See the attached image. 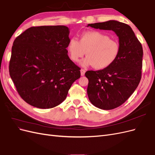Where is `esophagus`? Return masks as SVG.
<instances>
[{"instance_id": "obj_1", "label": "esophagus", "mask_w": 155, "mask_h": 155, "mask_svg": "<svg viewBox=\"0 0 155 155\" xmlns=\"http://www.w3.org/2000/svg\"><path fill=\"white\" fill-rule=\"evenodd\" d=\"M80 71H81V75L82 76H83L84 75H85V70H84V69H81Z\"/></svg>"}]
</instances>
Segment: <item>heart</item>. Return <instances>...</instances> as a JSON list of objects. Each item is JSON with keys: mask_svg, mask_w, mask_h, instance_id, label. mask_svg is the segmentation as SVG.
<instances>
[{"mask_svg": "<svg viewBox=\"0 0 155 155\" xmlns=\"http://www.w3.org/2000/svg\"><path fill=\"white\" fill-rule=\"evenodd\" d=\"M67 51L72 61L78 62L86 51L87 57L81 62L83 67L93 66L96 70L109 67L118 58L120 46L104 32L86 31L80 35L79 41L72 38L68 42Z\"/></svg>", "mask_w": 155, "mask_h": 155, "instance_id": "heart-1", "label": "heart"}]
</instances>
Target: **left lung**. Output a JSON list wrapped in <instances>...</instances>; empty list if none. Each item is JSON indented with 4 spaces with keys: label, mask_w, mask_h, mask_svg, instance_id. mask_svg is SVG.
<instances>
[{
    "label": "left lung",
    "mask_w": 155,
    "mask_h": 155,
    "mask_svg": "<svg viewBox=\"0 0 155 155\" xmlns=\"http://www.w3.org/2000/svg\"><path fill=\"white\" fill-rule=\"evenodd\" d=\"M96 29L112 30L119 38L120 52L107 68L88 70L87 94L92 104L104 110L122 105L137 88L142 76L143 49L130 26L117 21L88 24Z\"/></svg>",
    "instance_id": "8db88e82"
}]
</instances>
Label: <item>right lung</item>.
Instances as JSON below:
<instances>
[{"label": "right lung", "instance_id": "right-lung-1", "mask_svg": "<svg viewBox=\"0 0 155 155\" xmlns=\"http://www.w3.org/2000/svg\"><path fill=\"white\" fill-rule=\"evenodd\" d=\"M69 33L65 26H34L14 41L10 75L20 96L30 105L58 106L80 78V68L67 54Z\"/></svg>", "mask_w": 155, "mask_h": 155}]
</instances>
